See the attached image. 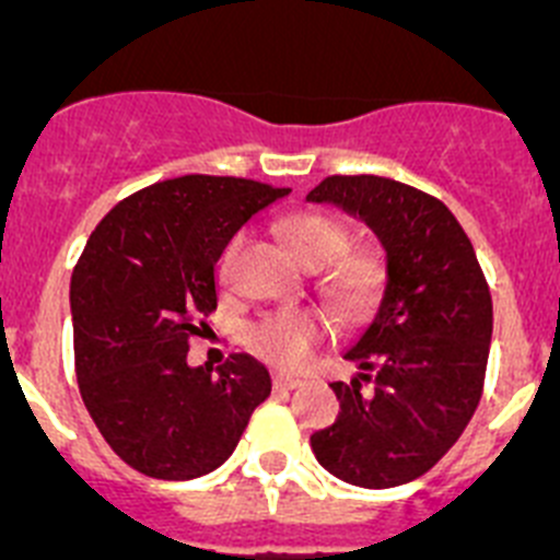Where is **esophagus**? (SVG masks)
Instances as JSON below:
<instances>
[{"mask_svg": "<svg viewBox=\"0 0 560 560\" xmlns=\"http://www.w3.org/2000/svg\"><path fill=\"white\" fill-rule=\"evenodd\" d=\"M301 385H304V380H295V376H284V374L273 376L276 390H295V387H301Z\"/></svg>", "mask_w": 560, "mask_h": 560, "instance_id": "esophagus-1", "label": "esophagus"}]
</instances>
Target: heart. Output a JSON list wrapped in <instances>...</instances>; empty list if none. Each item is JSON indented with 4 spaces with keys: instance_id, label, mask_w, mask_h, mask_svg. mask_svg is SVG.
Here are the masks:
<instances>
[{
    "instance_id": "b5f03b06",
    "label": "heart",
    "mask_w": 560,
    "mask_h": 560,
    "mask_svg": "<svg viewBox=\"0 0 560 560\" xmlns=\"http://www.w3.org/2000/svg\"><path fill=\"white\" fill-rule=\"evenodd\" d=\"M279 229L292 254L299 256L306 268H326V265H331V261L346 254L351 245L349 229L337 223L335 218H329V214H317V211L292 214ZM240 250H243V236L231 240L229 248L223 250V259H220V276L223 279H231V273H234ZM380 279V265L371 256H343L337 262L335 273H331V287H335V295L346 310L360 312L376 299ZM326 331H329V320H326L324 312H273V315L261 317L256 326H250L248 349L259 360L270 362V365L295 371V368L310 360V354L315 351L317 342L324 340Z\"/></svg>"
}]
</instances>
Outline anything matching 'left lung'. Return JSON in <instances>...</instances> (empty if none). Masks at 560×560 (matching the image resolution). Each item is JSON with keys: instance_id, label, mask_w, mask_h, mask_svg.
I'll return each mask as SVG.
<instances>
[{"instance_id": "obj_1", "label": "left lung", "mask_w": 560, "mask_h": 560, "mask_svg": "<svg viewBox=\"0 0 560 560\" xmlns=\"http://www.w3.org/2000/svg\"><path fill=\"white\" fill-rule=\"evenodd\" d=\"M380 236L385 295L346 351L360 374L331 382L340 416L312 435L317 463L360 488L430 471L475 416L486 382L493 306L471 240L432 195L380 175H331L306 195ZM371 381L374 394H362Z\"/></svg>"}]
</instances>
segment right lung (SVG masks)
I'll return each mask as SVG.
<instances>
[{
    "label": "right lung",
    "instance_id": "add662e5",
    "mask_svg": "<svg viewBox=\"0 0 560 560\" xmlns=\"http://www.w3.org/2000/svg\"><path fill=\"white\" fill-rule=\"evenodd\" d=\"M284 195L248 178L184 175L125 198L89 236L69 287L74 371L89 416L136 471L209 475L270 396L268 368L250 354H231L218 374L186 354L218 310L223 248Z\"/></svg>",
    "mask_w": 560,
    "mask_h": 560
}]
</instances>
